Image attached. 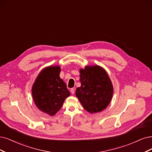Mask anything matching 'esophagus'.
Wrapping results in <instances>:
<instances>
[{
	"label": "esophagus",
	"instance_id": "esophagus-1",
	"mask_svg": "<svg viewBox=\"0 0 152 152\" xmlns=\"http://www.w3.org/2000/svg\"><path fill=\"white\" fill-rule=\"evenodd\" d=\"M71 93L72 94L75 93V89H74V88H71Z\"/></svg>",
	"mask_w": 152,
	"mask_h": 152
}]
</instances>
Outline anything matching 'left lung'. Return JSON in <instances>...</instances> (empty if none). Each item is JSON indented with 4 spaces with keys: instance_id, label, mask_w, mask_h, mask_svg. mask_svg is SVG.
Masks as SVG:
<instances>
[{
    "instance_id": "8db88e82",
    "label": "left lung",
    "mask_w": 152,
    "mask_h": 152,
    "mask_svg": "<svg viewBox=\"0 0 152 152\" xmlns=\"http://www.w3.org/2000/svg\"><path fill=\"white\" fill-rule=\"evenodd\" d=\"M80 73L81 86L77 88L76 96L89 113L103 111L113 94V86L107 72L102 67L94 65L80 69Z\"/></svg>"
}]
</instances>
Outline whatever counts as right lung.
I'll return each mask as SVG.
<instances>
[{
    "label": "right lung",
    "mask_w": 152,
    "mask_h": 152,
    "mask_svg": "<svg viewBox=\"0 0 152 152\" xmlns=\"http://www.w3.org/2000/svg\"><path fill=\"white\" fill-rule=\"evenodd\" d=\"M59 66L44 67L32 86V95L37 108L50 116L60 110L64 100L70 96L66 83L59 77Z\"/></svg>",
    "instance_id": "add662e5"
}]
</instances>
